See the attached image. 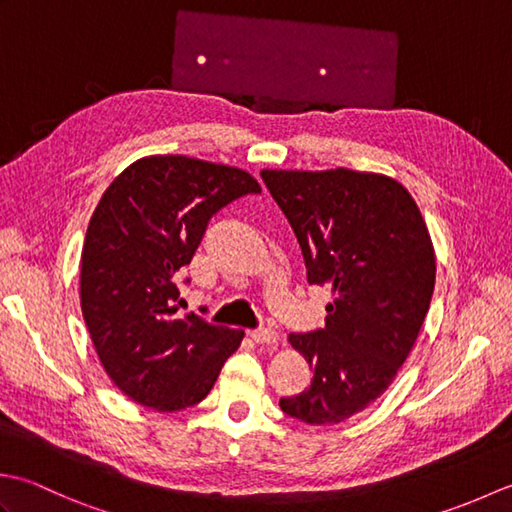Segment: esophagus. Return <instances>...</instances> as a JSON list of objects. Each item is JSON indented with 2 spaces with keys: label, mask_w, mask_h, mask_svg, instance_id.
Returning a JSON list of instances; mask_svg holds the SVG:
<instances>
[{
  "label": "esophagus",
  "mask_w": 512,
  "mask_h": 512,
  "mask_svg": "<svg viewBox=\"0 0 512 512\" xmlns=\"http://www.w3.org/2000/svg\"><path fill=\"white\" fill-rule=\"evenodd\" d=\"M250 339H253L259 345H275L277 339H279V334L273 328H259V330L250 332Z\"/></svg>",
  "instance_id": "obj_1"
}]
</instances>
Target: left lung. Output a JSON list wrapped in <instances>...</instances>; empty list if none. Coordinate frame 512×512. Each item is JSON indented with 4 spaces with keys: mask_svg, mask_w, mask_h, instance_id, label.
<instances>
[{
    "mask_svg": "<svg viewBox=\"0 0 512 512\" xmlns=\"http://www.w3.org/2000/svg\"><path fill=\"white\" fill-rule=\"evenodd\" d=\"M262 180L308 281L334 295L325 328L290 334L314 376L279 407L308 424L343 422L385 394L418 339L436 284L429 231L407 189L378 173L266 169Z\"/></svg>",
    "mask_w": 512,
    "mask_h": 512,
    "instance_id": "8db88e82",
    "label": "left lung"
}]
</instances>
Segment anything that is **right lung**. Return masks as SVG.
Instances as JSON below:
<instances>
[{"label":"right lung","instance_id":"right-lung-1","mask_svg":"<svg viewBox=\"0 0 512 512\" xmlns=\"http://www.w3.org/2000/svg\"><path fill=\"white\" fill-rule=\"evenodd\" d=\"M250 173L187 156L129 165L96 206L81 253V310L107 376L140 405L180 411L213 389L244 330L178 317L182 268ZM191 284V279H184Z\"/></svg>","mask_w":512,"mask_h":512}]
</instances>
